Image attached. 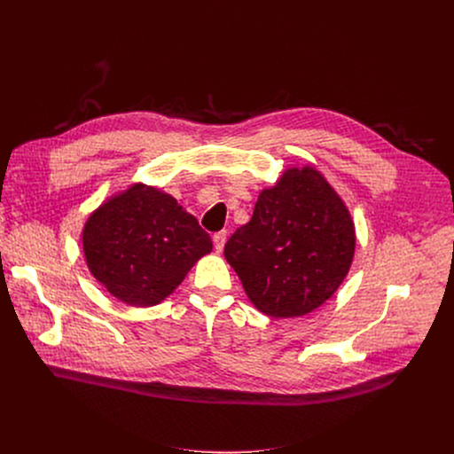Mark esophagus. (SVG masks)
Returning a JSON list of instances; mask_svg holds the SVG:
<instances>
[{
  "mask_svg": "<svg viewBox=\"0 0 454 454\" xmlns=\"http://www.w3.org/2000/svg\"><path fill=\"white\" fill-rule=\"evenodd\" d=\"M224 242H226V231H219V233L214 235V246H215V251H217V253L223 251Z\"/></svg>",
  "mask_w": 454,
  "mask_h": 454,
  "instance_id": "obj_1",
  "label": "esophagus"
}]
</instances>
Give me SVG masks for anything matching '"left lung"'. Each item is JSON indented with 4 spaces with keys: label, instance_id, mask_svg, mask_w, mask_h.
Returning <instances> with one entry per match:
<instances>
[{
    "label": "left lung",
    "instance_id": "obj_1",
    "mask_svg": "<svg viewBox=\"0 0 454 454\" xmlns=\"http://www.w3.org/2000/svg\"><path fill=\"white\" fill-rule=\"evenodd\" d=\"M354 253L350 212L312 165L286 168L258 193L251 221L224 246L251 303L275 319L325 303L348 275Z\"/></svg>",
    "mask_w": 454,
    "mask_h": 454
}]
</instances>
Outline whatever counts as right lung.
<instances>
[{
	"label": "right lung",
	"instance_id": "1",
	"mask_svg": "<svg viewBox=\"0 0 454 454\" xmlns=\"http://www.w3.org/2000/svg\"><path fill=\"white\" fill-rule=\"evenodd\" d=\"M82 251L90 273L111 296L153 307L212 251V239L170 193L133 183L90 214Z\"/></svg>",
	"mask_w": 454,
	"mask_h": 454
}]
</instances>
